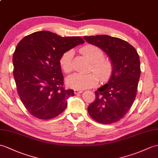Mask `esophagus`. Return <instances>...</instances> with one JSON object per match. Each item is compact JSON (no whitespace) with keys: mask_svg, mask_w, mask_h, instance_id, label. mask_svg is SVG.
<instances>
[{"mask_svg":"<svg viewBox=\"0 0 158 158\" xmlns=\"http://www.w3.org/2000/svg\"><path fill=\"white\" fill-rule=\"evenodd\" d=\"M82 92H83L82 90L77 89H74V93H75V94H81Z\"/></svg>","mask_w":158,"mask_h":158,"instance_id":"obj_1","label":"esophagus"}]
</instances>
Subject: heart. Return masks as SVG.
Segmentation results:
<instances>
[{
	"label": "heart",
	"mask_w": 158,
	"mask_h": 158,
	"mask_svg": "<svg viewBox=\"0 0 158 158\" xmlns=\"http://www.w3.org/2000/svg\"><path fill=\"white\" fill-rule=\"evenodd\" d=\"M81 52L91 62L89 70L96 73L100 82L108 81L112 74L113 64L110 60L104 58L103 50L97 46L87 44L82 48ZM73 56L74 50L71 49L65 51L60 57V67L65 73H69L72 71ZM97 78L93 73H89L88 74L75 73L68 77L67 83L71 87L77 89H84L96 85L98 81Z\"/></svg>",
	"instance_id": "b5f03b06"
}]
</instances>
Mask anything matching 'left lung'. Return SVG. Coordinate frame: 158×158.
I'll list each match as a JSON object with an SVG mask.
<instances>
[{"label":"left lung","instance_id":"left-lung-1","mask_svg":"<svg viewBox=\"0 0 158 158\" xmlns=\"http://www.w3.org/2000/svg\"><path fill=\"white\" fill-rule=\"evenodd\" d=\"M83 38L100 48L113 64L110 79L95 91L96 98L88 106V113L98 123H116L126 115L137 96L141 75L139 54L133 46L118 38L98 35Z\"/></svg>","mask_w":158,"mask_h":158}]
</instances>
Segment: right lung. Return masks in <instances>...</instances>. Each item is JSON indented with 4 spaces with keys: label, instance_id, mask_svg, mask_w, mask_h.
<instances>
[{
    "label": "right lung",
    "instance_id": "right-lung-1",
    "mask_svg": "<svg viewBox=\"0 0 158 158\" xmlns=\"http://www.w3.org/2000/svg\"><path fill=\"white\" fill-rule=\"evenodd\" d=\"M84 42L77 36L41 31L18 44L13 56V76L21 101L32 116L51 119L67 108V98L74 96V91L65 89L59 59L65 51Z\"/></svg>",
    "mask_w": 158,
    "mask_h": 158
}]
</instances>
